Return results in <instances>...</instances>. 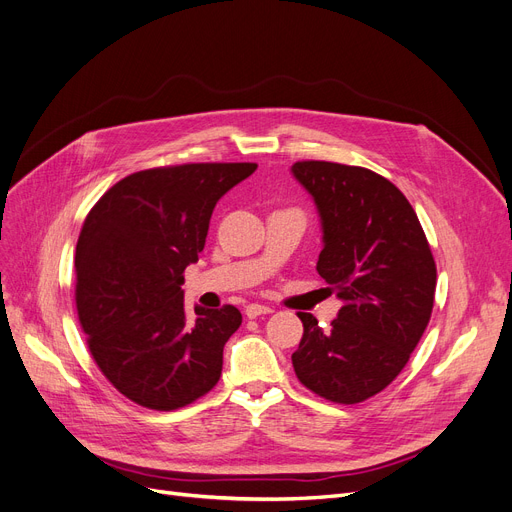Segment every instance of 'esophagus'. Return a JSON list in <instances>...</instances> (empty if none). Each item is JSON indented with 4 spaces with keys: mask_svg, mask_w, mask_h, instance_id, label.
Listing matches in <instances>:
<instances>
[{
    "mask_svg": "<svg viewBox=\"0 0 512 512\" xmlns=\"http://www.w3.org/2000/svg\"><path fill=\"white\" fill-rule=\"evenodd\" d=\"M272 307H268V305H259V303H251V305H247V309H244V316H247L249 320H253V318H259V316H263V314H272Z\"/></svg>",
    "mask_w": 512,
    "mask_h": 512,
    "instance_id": "obj_1",
    "label": "esophagus"
}]
</instances>
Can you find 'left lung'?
Segmentation results:
<instances>
[{"label": "left lung", "mask_w": 512, "mask_h": 512, "mask_svg": "<svg viewBox=\"0 0 512 512\" xmlns=\"http://www.w3.org/2000/svg\"><path fill=\"white\" fill-rule=\"evenodd\" d=\"M316 205V270L343 303L330 328L299 311L297 379L337 404H358L402 372L425 332L437 270L420 221L389 180L364 167L303 161L291 167Z\"/></svg>", "instance_id": "obj_1"}]
</instances>
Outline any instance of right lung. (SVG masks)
Instances as JSON below:
<instances>
[{"label": "right lung", "instance_id": "1", "mask_svg": "<svg viewBox=\"0 0 512 512\" xmlns=\"http://www.w3.org/2000/svg\"><path fill=\"white\" fill-rule=\"evenodd\" d=\"M255 163L146 169L110 188L75 251L77 311L106 379L131 402L177 410L209 393L242 316L234 305L184 307V270L205 249L217 201Z\"/></svg>", "mask_w": 512, "mask_h": 512}]
</instances>
